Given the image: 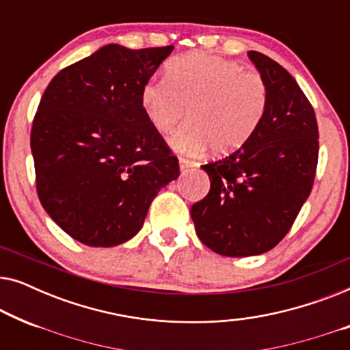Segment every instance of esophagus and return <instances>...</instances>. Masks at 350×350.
<instances>
[{
  "instance_id": "34e87169",
  "label": "esophagus",
  "mask_w": 350,
  "mask_h": 350,
  "mask_svg": "<svg viewBox=\"0 0 350 350\" xmlns=\"http://www.w3.org/2000/svg\"><path fill=\"white\" fill-rule=\"evenodd\" d=\"M178 164H180V170H181V172H186V170H189V169H194V167L198 165L194 161L185 159V157H180Z\"/></svg>"
}]
</instances>
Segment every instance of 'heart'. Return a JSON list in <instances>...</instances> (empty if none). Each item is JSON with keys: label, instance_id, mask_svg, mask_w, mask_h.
<instances>
[{"label": "heart", "instance_id": "1", "mask_svg": "<svg viewBox=\"0 0 350 350\" xmlns=\"http://www.w3.org/2000/svg\"><path fill=\"white\" fill-rule=\"evenodd\" d=\"M140 105L161 132L172 131L188 111L189 122L170 137L178 152L198 156L213 148L215 154H231L260 129L269 88L260 73L237 62L191 52L170 60L165 78L143 84Z\"/></svg>", "mask_w": 350, "mask_h": 350}]
</instances>
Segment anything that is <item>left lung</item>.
Returning <instances> with one entry per match:
<instances>
[{
    "label": "left lung",
    "mask_w": 350,
    "mask_h": 350,
    "mask_svg": "<svg viewBox=\"0 0 350 350\" xmlns=\"http://www.w3.org/2000/svg\"><path fill=\"white\" fill-rule=\"evenodd\" d=\"M269 88V107L250 140L202 165L210 191L191 207L196 234L223 256L269 252L290 231L312 189L319 127L312 105L284 66L247 52Z\"/></svg>",
    "instance_id": "left-lung-1"
}]
</instances>
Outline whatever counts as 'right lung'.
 <instances>
[{"label":"right lung","instance_id":"add662e5","mask_svg":"<svg viewBox=\"0 0 350 350\" xmlns=\"http://www.w3.org/2000/svg\"><path fill=\"white\" fill-rule=\"evenodd\" d=\"M172 51L107 44L57 73L42 94L30 138L38 196L84 245L127 242L178 178V159L140 105L143 84Z\"/></svg>","mask_w":350,"mask_h":350}]
</instances>
